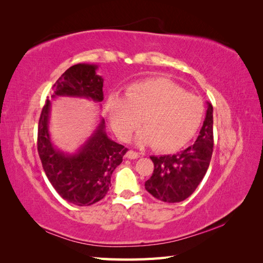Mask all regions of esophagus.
Returning a JSON list of instances; mask_svg holds the SVG:
<instances>
[{
    "mask_svg": "<svg viewBox=\"0 0 263 263\" xmlns=\"http://www.w3.org/2000/svg\"><path fill=\"white\" fill-rule=\"evenodd\" d=\"M125 157L127 159H137V158H139V154L133 152V150H128V152L125 154Z\"/></svg>",
    "mask_w": 263,
    "mask_h": 263,
    "instance_id": "obj_1",
    "label": "esophagus"
}]
</instances>
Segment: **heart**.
Instances as JSON below:
<instances>
[{"label":"heart","mask_w":263,"mask_h":263,"mask_svg":"<svg viewBox=\"0 0 263 263\" xmlns=\"http://www.w3.org/2000/svg\"><path fill=\"white\" fill-rule=\"evenodd\" d=\"M113 131L127 140L140 124L136 143L144 147L154 144L160 152H175L191 140L202 123V99L186 93L180 86L164 78L131 85L124 97L111 95L106 103Z\"/></svg>","instance_id":"1"}]
</instances>
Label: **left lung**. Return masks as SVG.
Wrapping results in <instances>:
<instances>
[{
  "instance_id": "8db88e82",
  "label": "left lung",
  "mask_w": 263,
  "mask_h": 263,
  "mask_svg": "<svg viewBox=\"0 0 263 263\" xmlns=\"http://www.w3.org/2000/svg\"><path fill=\"white\" fill-rule=\"evenodd\" d=\"M205 119L197 140L185 150L165 156H152L154 173L144 183L147 191L160 201L181 202L191 195L208 170L214 148V109L206 102Z\"/></svg>"
}]
</instances>
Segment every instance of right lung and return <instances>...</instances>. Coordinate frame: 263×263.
Masks as SVG:
<instances>
[{"label":"right lung","mask_w":263,"mask_h":263,"mask_svg":"<svg viewBox=\"0 0 263 263\" xmlns=\"http://www.w3.org/2000/svg\"><path fill=\"white\" fill-rule=\"evenodd\" d=\"M97 64L71 66L53 86L52 99L83 98L100 103L104 99L102 76ZM52 103L46 100L38 123L37 149L44 172L64 200L76 205H90L102 200L110 185V176L119 166L126 148L108 138L105 120L100 119L91 136L74 153H65L52 141L49 133Z\"/></svg>","instance_id":"obj_1"}]
</instances>
